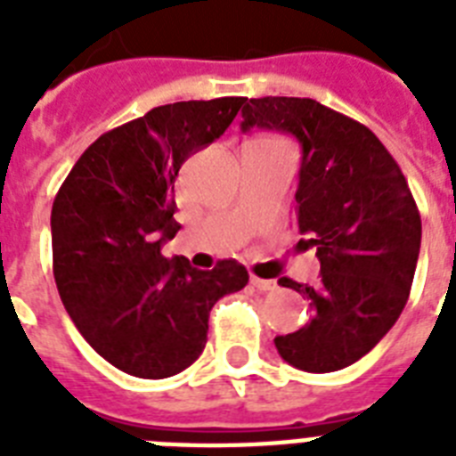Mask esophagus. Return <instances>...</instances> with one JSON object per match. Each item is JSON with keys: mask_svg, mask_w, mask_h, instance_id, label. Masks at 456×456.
I'll return each instance as SVG.
<instances>
[{"mask_svg": "<svg viewBox=\"0 0 456 456\" xmlns=\"http://www.w3.org/2000/svg\"><path fill=\"white\" fill-rule=\"evenodd\" d=\"M250 286L257 289V291H277V281H272V279H260V277H250Z\"/></svg>", "mask_w": 456, "mask_h": 456, "instance_id": "esophagus-1", "label": "esophagus"}]
</instances>
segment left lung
<instances>
[{
  "label": "left lung",
  "mask_w": 456,
  "mask_h": 456,
  "mask_svg": "<svg viewBox=\"0 0 456 456\" xmlns=\"http://www.w3.org/2000/svg\"><path fill=\"white\" fill-rule=\"evenodd\" d=\"M241 116L243 132H289L303 146L296 222L322 265L314 286L281 279L310 300L312 319L274 346L312 374L350 367L390 331L410 298L421 248L417 200L374 132L338 110L314 99L263 96Z\"/></svg>",
  "instance_id": "obj_1"
}]
</instances>
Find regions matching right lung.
<instances>
[{
    "mask_svg": "<svg viewBox=\"0 0 456 456\" xmlns=\"http://www.w3.org/2000/svg\"><path fill=\"white\" fill-rule=\"evenodd\" d=\"M243 103L222 96L151 109L96 139L53 199L61 300L89 346L125 374L167 379L191 367L213 305L248 284L236 260L203 272L160 253L179 232V167L224 134Z\"/></svg>",
    "mask_w": 456,
    "mask_h": 456,
    "instance_id": "obj_1",
    "label": "right lung"
}]
</instances>
